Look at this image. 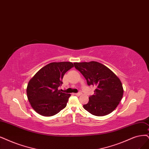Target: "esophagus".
I'll list each match as a JSON object with an SVG mask.
<instances>
[{
	"mask_svg": "<svg viewBox=\"0 0 149 149\" xmlns=\"http://www.w3.org/2000/svg\"><path fill=\"white\" fill-rule=\"evenodd\" d=\"M81 95V93H75V95H76V96H80Z\"/></svg>",
	"mask_w": 149,
	"mask_h": 149,
	"instance_id": "obj_1",
	"label": "esophagus"
}]
</instances>
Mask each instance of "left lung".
Wrapping results in <instances>:
<instances>
[{"label": "left lung", "mask_w": 149, "mask_h": 149, "mask_svg": "<svg viewBox=\"0 0 149 149\" xmlns=\"http://www.w3.org/2000/svg\"><path fill=\"white\" fill-rule=\"evenodd\" d=\"M76 69L86 80L87 84L96 87L94 95L84 109L96 116H104L113 112L122 100L123 88L120 80L106 65L96 61L75 63Z\"/></svg>", "instance_id": "1"}]
</instances>
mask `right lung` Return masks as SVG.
<instances>
[{
    "instance_id": "obj_1",
    "label": "right lung",
    "mask_w": 149,
    "mask_h": 149,
    "mask_svg": "<svg viewBox=\"0 0 149 149\" xmlns=\"http://www.w3.org/2000/svg\"><path fill=\"white\" fill-rule=\"evenodd\" d=\"M74 67L71 62L51 63L40 69L30 80L26 92L34 111L42 116L50 117L67 105L70 94L58 90L66 72Z\"/></svg>"
}]
</instances>
